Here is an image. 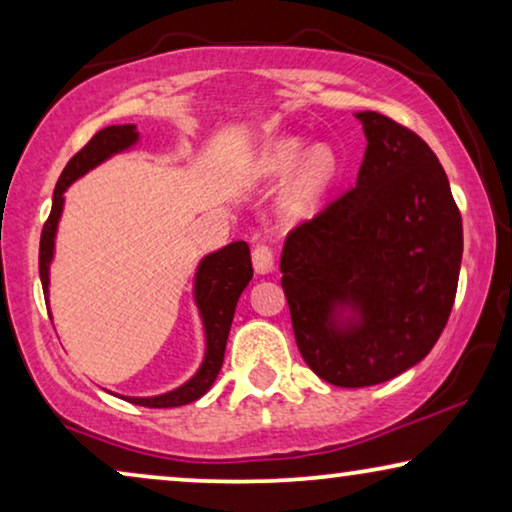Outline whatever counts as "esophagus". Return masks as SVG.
<instances>
[{
  "instance_id": "esophagus-1",
  "label": "esophagus",
  "mask_w": 512,
  "mask_h": 512,
  "mask_svg": "<svg viewBox=\"0 0 512 512\" xmlns=\"http://www.w3.org/2000/svg\"><path fill=\"white\" fill-rule=\"evenodd\" d=\"M251 261H254V270L258 275H268V272L275 270V251L268 244H256L254 251H251Z\"/></svg>"
}]
</instances>
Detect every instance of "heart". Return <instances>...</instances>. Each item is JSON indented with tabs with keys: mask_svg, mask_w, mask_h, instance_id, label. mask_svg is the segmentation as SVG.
I'll use <instances>...</instances> for the list:
<instances>
[{
	"mask_svg": "<svg viewBox=\"0 0 512 512\" xmlns=\"http://www.w3.org/2000/svg\"><path fill=\"white\" fill-rule=\"evenodd\" d=\"M305 149V139L282 137L265 149L256 165L258 177L268 179L286 177L296 166L299 167L293 174L291 184L286 186L282 202H279L284 216H289V219H303L312 212L319 195L331 184L335 165H338L335 163V153L326 144L312 146L310 151Z\"/></svg>",
	"mask_w": 512,
	"mask_h": 512,
	"instance_id": "1",
	"label": "heart"
}]
</instances>
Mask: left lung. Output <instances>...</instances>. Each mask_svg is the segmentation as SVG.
<instances>
[{
	"mask_svg": "<svg viewBox=\"0 0 512 512\" xmlns=\"http://www.w3.org/2000/svg\"><path fill=\"white\" fill-rule=\"evenodd\" d=\"M368 146L356 186L293 228L282 289L300 354L335 387H370L417 366L457 296L464 228L436 153L415 132L359 111Z\"/></svg>",
	"mask_w": 512,
	"mask_h": 512,
	"instance_id": "obj_1",
	"label": "left lung"
}]
</instances>
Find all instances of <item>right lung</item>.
Here are the masks:
<instances>
[{
	"instance_id": "1",
	"label": "right lung",
	"mask_w": 512,
	"mask_h": 512,
	"mask_svg": "<svg viewBox=\"0 0 512 512\" xmlns=\"http://www.w3.org/2000/svg\"><path fill=\"white\" fill-rule=\"evenodd\" d=\"M139 132L135 125H109L97 132L76 156L69 160L65 170H62L58 184L53 191V207L51 216L41 230L39 244V277L44 286V296L48 298V272H51V261L55 251V233H58V221L65 205V191L74 184L76 179L83 177L88 170H93L104 160L114 156V153L128 151L135 146ZM254 277L251 268V254L247 242H233L214 254H207L198 265L193 284V298L198 305L202 328H205V359H202L198 373L191 380L181 384V387L167 391L160 396H121L125 401L144 405V408H179V405L198 401L212 387L216 375L223 366V354H226V342L233 324V314L240 300L242 291Z\"/></svg>"
}]
</instances>
